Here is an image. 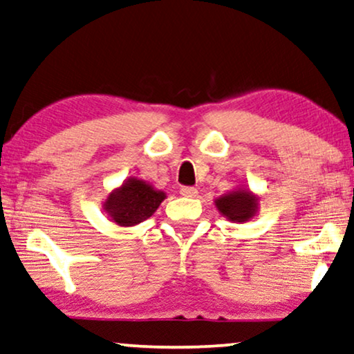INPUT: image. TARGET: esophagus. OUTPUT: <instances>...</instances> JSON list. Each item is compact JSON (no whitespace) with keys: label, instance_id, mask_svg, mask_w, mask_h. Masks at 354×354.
<instances>
[{"label":"esophagus","instance_id":"34e87169","mask_svg":"<svg viewBox=\"0 0 354 354\" xmlns=\"http://www.w3.org/2000/svg\"><path fill=\"white\" fill-rule=\"evenodd\" d=\"M196 194H198V190H196L195 187H182L180 188V195L182 196H196Z\"/></svg>","mask_w":354,"mask_h":354}]
</instances>
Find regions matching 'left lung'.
<instances>
[{
	"mask_svg": "<svg viewBox=\"0 0 354 354\" xmlns=\"http://www.w3.org/2000/svg\"><path fill=\"white\" fill-rule=\"evenodd\" d=\"M216 206L227 219L242 223L247 221L250 216H254L257 198L254 195H250V192L239 190L216 200Z\"/></svg>",
	"mask_w": 354,
	"mask_h": 354,
	"instance_id": "1",
	"label": "left lung"
}]
</instances>
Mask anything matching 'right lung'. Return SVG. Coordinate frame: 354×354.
Here are the masks:
<instances>
[{"label": "right lung", "mask_w": 354, "mask_h": 354, "mask_svg": "<svg viewBox=\"0 0 354 354\" xmlns=\"http://www.w3.org/2000/svg\"><path fill=\"white\" fill-rule=\"evenodd\" d=\"M166 198L162 192L153 190L148 183L130 178L118 190L109 195L107 208L110 218L120 226H135L148 219Z\"/></svg>", "instance_id": "right-lung-1"}]
</instances>
